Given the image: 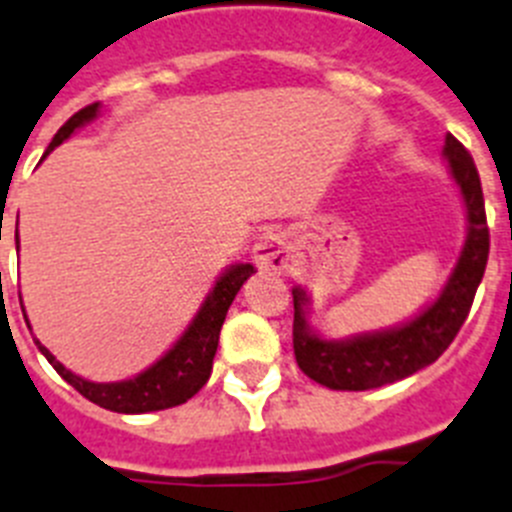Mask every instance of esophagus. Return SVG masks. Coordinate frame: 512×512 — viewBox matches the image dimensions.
<instances>
[{
  "mask_svg": "<svg viewBox=\"0 0 512 512\" xmlns=\"http://www.w3.org/2000/svg\"><path fill=\"white\" fill-rule=\"evenodd\" d=\"M291 260V244L281 231L262 234L255 244V262L262 270H283Z\"/></svg>",
  "mask_w": 512,
  "mask_h": 512,
  "instance_id": "esophagus-1",
  "label": "esophagus"
}]
</instances>
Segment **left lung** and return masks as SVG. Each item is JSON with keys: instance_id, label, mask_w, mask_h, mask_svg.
Returning <instances> with one entry per match:
<instances>
[{"instance_id": "obj_1", "label": "left lung", "mask_w": 512, "mask_h": 512, "mask_svg": "<svg viewBox=\"0 0 512 512\" xmlns=\"http://www.w3.org/2000/svg\"><path fill=\"white\" fill-rule=\"evenodd\" d=\"M443 154L459 182L466 203L469 234L443 293L420 317L397 330L358 335L335 342L311 335L306 324V293L293 288V353L311 381L340 391H363L407 379L446 353L469 317L474 293L482 283L490 255V226L484 213L482 182L477 164L456 136L448 133Z\"/></svg>"}]
</instances>
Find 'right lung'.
<instances>
[{
  "label": "right lung",
  "mask_w": 512,
  "mask_h": 512,
  "mask_svg": "<svg viewBox=\"0 0 512 512\" xmlns=\"http://www.w3.org/2000/svg\"><path fill=\"white\" fill-rule=\"evenodd\" d=\"M97 110H100V105L92 102V105H87V108L71 115L69 121L59 128V133L53 136L46 154L53 146H59L61 141L69 139L79 126L90 123L97 115ZM252 273H255V268H252L250 262L231 265L219 281H216V286L208 293V299L203 301L201 311L195 314V319L190 322L185 335L175 342V348L164 355V358H159L154 366L146 368L144 373H139L136 379L115 381V384H95V381L82 379V376L71 373L66 366H61L51 355V350L43 348L38 340H35V345L46 355L48 363L56 368L61 379L69 381L82 397L100 404L105 410L123 412V415H139V412H157L167 410V407H177V404L195 397L208 381V376H211L213 355H216V348H219L221 324L226 319V311H229L231 301H234L237 291L242 288V283Z\"/></svg>",
  "instance_id": "1"
}]
</instances>
